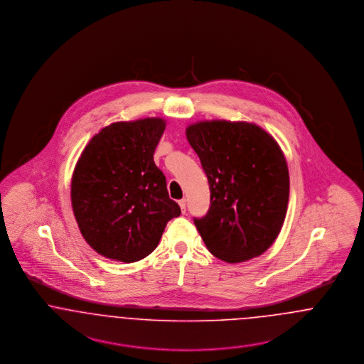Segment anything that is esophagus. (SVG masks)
Here are the masks:
<instances>
[{
	"label": "esophagus",
	"instance_id": "1",
	"mask_svg": "<svg viewBox=\"0 0 364 364\" xmlns=\"http://www.w3.org/2000/svg\"><path fill=\"white\" fill-rule=\"evenodd\" d=\"M178 206L181 208V211L183 213H186V206H187V200L186 199H181V200H178Z\"/></svg>",
	"mask_w": 364,
	"mask_h": 364
}]
</instances>
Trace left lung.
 <instances>
[{"label": "left lung", "mask_w": 364, "mask_h": 364, "mask_svg": "<svg viewBox=\"0 0 364 364\" xmlns=\"http://www.w3.org/2000/svg\"><path fill=\"white\" fill-rule=\"evenodd\" d=\"M186 136L208 176L210 208L193 220L208 251L226 263L262 255L276 242L289 200L285 156L255 122L203 120Z\"/></svg>", "instance_id": "obj_1"}]
</instances>
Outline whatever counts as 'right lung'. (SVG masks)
<instances>
[{
	"instance_id": "1",
	"label": "right lung",
	"mask_w": 364,
	"mask_h": 364,
	"mask_svg": "<svg viewBox=\"0 0 364 364\" xmlns=\"http://www.w3.org/2000/svg\"><path fill=\"white\" fill-rule=\"evenodd\" d=\"M165 128L162 117L112 122L90 139L75 165L73 215L87 244L107 259L146 258L181 213L153 156Z\"/></svg>"
}]
</instances>
